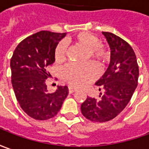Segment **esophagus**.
Wrapping results in <instances>:
<instances>
[{"label": "esophagus", "instance_id": "1", "mask_svg": "<svg viewBox=\"0 0 149 149\" xmlns=\"http://www.w3.org/2000/svg\"><path fill=\"white\" fill-rule=\"evenodd\" d=\"M76 89L75 88H73V87H71V86H69L68 87V91H69V93H73L74 91H76Z\"/></svg>", "mask_w": 149, "mask_h": 149}]
</instances>
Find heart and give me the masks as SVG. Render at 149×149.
Segmentation results:
<instances>
[{
  "label": "heart",
  "mask_w": 149,
  "mask_h": 149,
  "mask_svg": "<svg viewBox=\"0 0 149 149\" xmlns=\"http://www.w3.org/2000/svg\"><path fill=\"white\" fill-rule=\"evenodd\" d=\"M78 45H81L88 49L87 58L95 59L100 64H104L109 61L110 53L107 46L101 44L99 39L92 33L81 32L75 35L71 39ZM68 57V45L66 42H60L54 52L56 62L63 63ZM100 69L93 61L85 64L68 63L62 70V77L68 83L75 87L84 86L93 81L99 76Z\"/></svg>",
  "instance_id": "1"
}]
</instances>
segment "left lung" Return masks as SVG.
Segmentation results:
<instances>
[{
	"label": "left lung",
	"mask_w": 149,
	"mask_h": 149,
	"mask_svg": "<svg viewBox=\"0 0 149 149\" xmlns=\"http://www.w3.org/2000/svg\"><path fill=\"white\" fill-rule=\"evenodd\" d=\"M110 48L108 68L95 85L99 99L87 96L81 105L82 115L93 122H106L118 116L130 102L138 86L139 65L130 44L110 32H102Z\"/></svg>",
	"instance_id": "obj_1"
}]
</instances>
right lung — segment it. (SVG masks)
I'll list each match as a JSON object with an SVG mask.
<instances>
[{
	"mask_svg": "<svg viewBox=\"0 0 149 149\" xmlns=\"http://www.w3.org/2000/svg\"><path fill=\"white\" fill-rule=\"evenodd\" d=\"M66 33L39 31L22 40L10 59L11 83L21 109L29 117L46 120L58 114L68 95L67 86L49 93L47 68L55 61L54 52Z\"/></svg>",
	"mask_w": 149,
	"mask_h": 149,
	"instance_id": "1",
	"label": "right lung"
}]
</instances>
